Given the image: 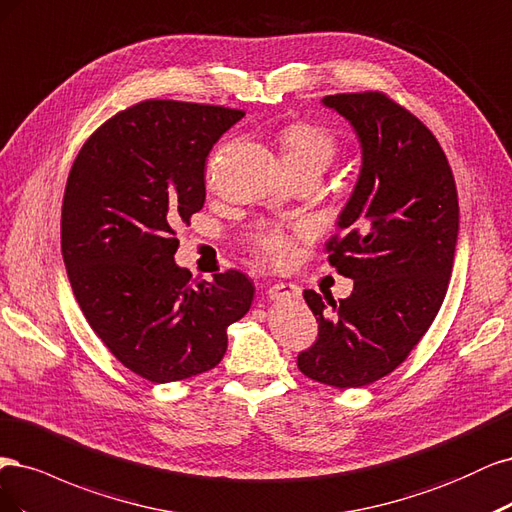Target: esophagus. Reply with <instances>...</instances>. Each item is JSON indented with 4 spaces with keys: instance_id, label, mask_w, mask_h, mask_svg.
Returning a JSON list of instances; mask_svg holds the SVG:
<instances>
[{
    "instance_id": "1",
    "label": "esophagus",
    "mask_w": 512,
    "mask_h": 512,
    "mask_svg": "<svg viewBox=\"0 0 512 512\" xmlns=\"http://www.w3.org/2000/svg\"><path fill=\"white\" fill-rule=\"evenodd\" d=\"M300 287L298 285H291V283H276L268 289V298L270 300H295L300 298Z\"/></svg>"
}]
</instances>
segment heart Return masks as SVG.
<instances>
[{"mask_svg":"<svg viewBox=\"0 0 512 512\" xmlns=\"http://www.w3.org/2000/svg\"><path fill=\"white\" fill-rule=\"evenodd\" d=\"M283 161L291 176L298 174H323L340 153V142L332 129L315 123H291L278 134ZM306 227L300 225L293 232L274 223H257L249 229L246 240L253 253L270 266H285L293 257L295 234H304Z\"/></svg>","mask_w":512,"mask_h":512,"instance_id":"obj_1","label":"heart"}]
</instances>
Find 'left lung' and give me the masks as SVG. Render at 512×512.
Wrapping results in <instances>:
<instances>
[{
  "label": "left lung",
  "instance_id": "8db88e82",
  "mask_svg": "<svg viewBox=\"0 0 512 512\" xmlns=\"http://www.w3.org/2000/svg\"><path fill=\"white\" fill-rule=\"evenodd\" d=\"M353 125L361 172L325 242L329 266L353 278L346 300L306 289L319 336L298 355L312 381L364 387L398 368L430 329L449 289L459 204L436 136L381 91L323 97Z\"/></svg>",
  "mask_w": 512,
  "mask_h": 512
}]
</instances>
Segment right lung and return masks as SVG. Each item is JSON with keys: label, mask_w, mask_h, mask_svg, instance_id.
I'll return each instance as SVG.
<instances>
[{"label": "right lung", "mask_w": 512, "mask_h": 512, "mask_svg": "<svg viewBox=\"0 0 512 512\" xmlns=\"http://www.w3.org/2000/svg\"><path fill=\"white\" fill-rule=\"evenodd\" d=\"M242 110L144 100L97 127L78 151L61 206L74 298L108 351L151 383L219 366L227 327L251 308V278L210 283L178 268L176 227L206 200L210 148Z\"/></svg>", "instance_id": "1"}]
</instances>
